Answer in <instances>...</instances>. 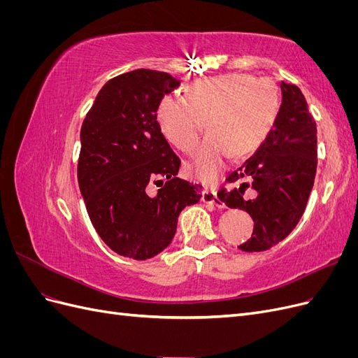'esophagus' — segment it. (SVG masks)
Returning <instances> with one entry per match:
<instances>
[{"instance_id":"obj_1","label":"esophagus","mask_w":358,"mask_h":358,"mask_svg":"<svg viewBox=\"0 0 358 358\" xmlns=\"http://www.w3.org/2000/svg\"><path fill=\"white\" fill-rule=\"evenodd\" d=\"M201 200H203V203L212 206V208H218V209H224L225 208L224 203L218 197H216V192L212 191V189H208V188L203 191Z\"/></svg>"}]
</instances>
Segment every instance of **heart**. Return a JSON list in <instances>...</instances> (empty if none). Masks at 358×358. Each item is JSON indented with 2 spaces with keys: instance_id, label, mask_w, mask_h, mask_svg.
I'll list each match as a JSON object with an SVG mask.
<instances>
[{
  "instance_id": "obj_1",
  "label": "heart",
  "mask_w": 358,
  "mask_h": 358,
  "mask_svg": "<svg viewBox=\"0 0 358 358\" xmlns=\"http://www.w3.org/2000/svg\"><path fill=\"white\" fill-rule=\"evenodd\" d=\"M278 86L266 78L230 73L191 82L185 96L164 95L157 106L159 131L185 154L196 150L206 127L210 134L199 149L194 171L213 182L230 155L246 157L264 143L279 115Z\"/></svg>"
}]
</instances>
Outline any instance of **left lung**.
<instances>
[{"label": "left lung", "instance_id": "8db88e82", "mask_svg": "<svg viewBox=\"0 0 358 358\" xmlns=\"http://www.w3.org/2000/svg\"><path fill=\"white\" fill-rule=\"evenodd\" d=\"M282 104L272 133L257 152L225 179L218 199L254 220L251 239L239 249L262 252L294 230L306 209L317 173V124L296 85L280 82Z\"/></svg>", "mask_w": 358, "mask_h": 358}]
</instances>
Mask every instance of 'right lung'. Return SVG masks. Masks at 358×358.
Instances as JSON below:
<instances>
[{
    "instance_id": "1",
    "label": "right lung",
    "mask_w": 358,
    "mask_h": 358,
    "mask_svg": "<svg viewBox=\"0 0 358 358\" xmlns=\"http://www.w3.org/2000/svg\"><path fill=\"white\" fill-rule=\"evenodd\" d=\"M179 85L157 70L119 74L83 119L79 188L95 231L122 257L148 259L164 251L179 213L201 199V185L176 178L180 159L155 116L158 101ZM150 182L162 185L155 196L147 192Z\"/></svg>"
}]
</instances>
